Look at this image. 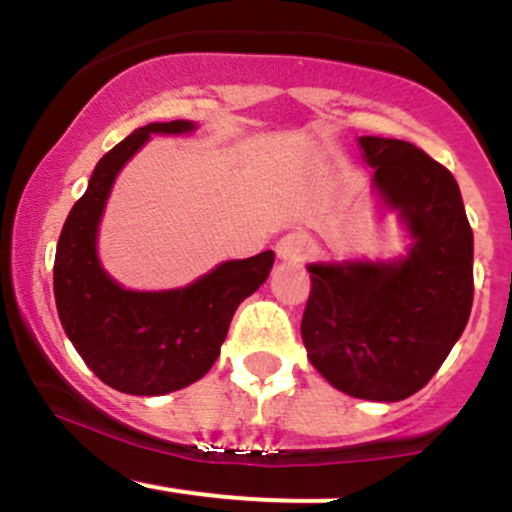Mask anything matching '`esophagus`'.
Instances as JSON below:
<instances>
[{"label": "esophagus", "instance_id": "34e87169", "mask_svg": "<svg viewBox=\"0 0 512 512\" xmlns=\"http://www.w3.org/2000/svg\"><path fill=\"white\" fill-rule=\"evenodd\" d=\"M315 244L313 236H308L305 231H291V234L283 236L281 241L276 244V254L283 261H305L310 254H313Z\"/></svg>", "mask_w": 512, "mask_h": 512}]
</instances>
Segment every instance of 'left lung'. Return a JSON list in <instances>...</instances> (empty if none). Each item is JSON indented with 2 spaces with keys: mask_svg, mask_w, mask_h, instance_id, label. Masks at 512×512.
I'll list each match as a JSON object with an SVG mask.
<instances>
[{
  "mask_svg": "<svg viewBox=\"0 0 512 512\" xmlns=\"http://www.w3.org/2000/svg\"><path fill=\"white\" fill-rule=\"evenodd\" d=\"M374 184L414 246L397 263H315L300 335L340 392L399 402L419 392L461 337L473 305V231L458 182L404 140L360 138Z\"/></svg>",
  "mask_w": 512,
  "mask_h": 512,
  "instance_id": "left-lung-1",
  "label": "left lung"
}]
</instances>
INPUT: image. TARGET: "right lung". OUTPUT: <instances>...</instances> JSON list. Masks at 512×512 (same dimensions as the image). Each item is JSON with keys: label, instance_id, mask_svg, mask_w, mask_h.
Returning a JSON list of instances; mask_svg holds the SVG:
<instances>
[{"label": "right lung", "instance_id": "add662e5", "mask_svg": "<svg viewBox=\"0 0 512 512\" xmlns=\"http://www.w3.org/2000/svg\"><path fill=\"white\" fill-rule=\"evenodd\" d=\"M192 128L189 120L150 123L105 152L56 246L54 293L68 340L100 382L138 397L175 392L212 370L236 308L266 281L276 258L263 251L226 261L192 286L162 293L125 291L100 268L98 221L120 167L150 133Z\"/></svg>", "mask_w": 512, "mask_h": 512}]
</instances>
